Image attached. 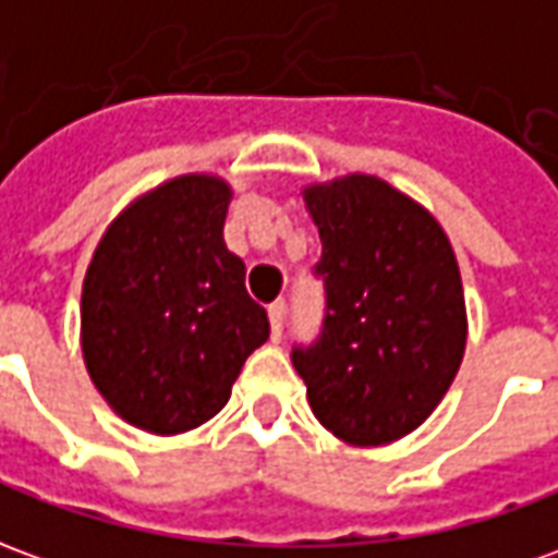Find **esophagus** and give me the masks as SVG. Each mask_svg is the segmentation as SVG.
Listing matches in <instances>:
<instances>
[{
    "instance_id": "1",
    "label": "esophagus",
    "mask_w": 558,
    "mask_h": 558,
    "mask_svg": "<svg viewBox=\"0 0 558 558\" xmlns=\"http://www.w3.org/2000/svg\"><path fill=\"white\" fill-rule=\"evenodd\" d=\"M282 328H286V303H270V333L272 340H282Z\"/></svg>"
}]
</instances>
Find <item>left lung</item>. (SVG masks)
<instances>
[{
	"mask_svg": "<svg viewBox=\"0 0 558 558\" xmlns=\"http://www.w3.org/2000/svg\"><path fill=\"white\" fill-rule=\"evenodd\" d=\"M306 206L322 236L316 340L291 361L316 418L345 444L379 447L422 425L464 355V294L447 233L374 175L316 184Z\"/></svg>",
	"mask_w": 558,
	"mask_h": 558,
	"instance_id": "1",
	"label": "left lung"
}]
</instances>
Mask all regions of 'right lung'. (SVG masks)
Instances as JSON below:
<instances>
[{"instance_id": "right-lung-1", "label": "right lung", "mask_w": 558, "mask_h": 558, "mask_svg": "<svg viewBox=\"0 0 558 558\" xmlns=\"http://www.w3.org/2000/svg\"><path fill=\"white\" fill-rule=\"evenodd\" d=\"M230 187L182 175L114 218L81 291V349L114 413L151 434L191 432L228 403L270 337L225 245Z\"/></svg>"}]
</instances>
